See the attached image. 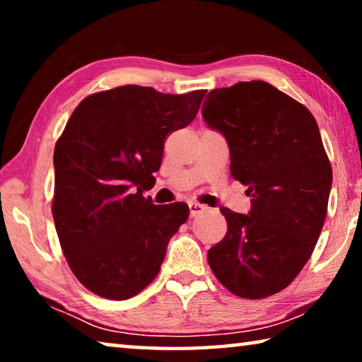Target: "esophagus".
<instances>
[{"label":"esophagus","instance_id":"esophagus-1","mask_svg":"<svg viewBox=\"0 0 362 362\" xmlns=\"http://www.w3.org/2000/svg\"><path fill=\"white\" fill-rule=\"evenodd\" d=\"M188 207H189V217H196V216H199L201 212H204V211L207 209L206 206L199 204V203H189V204H188Z\"/></svg>","mask_w":362,"mask_h":362}]
</instances>
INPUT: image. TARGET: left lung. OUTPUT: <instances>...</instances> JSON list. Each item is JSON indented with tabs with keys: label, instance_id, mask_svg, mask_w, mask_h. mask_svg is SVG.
Returning <instances> with one entry per match:
<instances>
[{
	"label": "left lung",
	"instance_id": "obj_1",
	"mask_svg": "<svg viewBox=\"0 0 362 362\" xmlns=\"http://www.w3.org/2000/svg\"><path fill=\"white\" fill-rule=\"evenodd\" d=\"M203 118L225 137L249 214L222 207L228 231L209 249L216 278L238 297L265 298L296 279L321 235L332 168L313 115L265 81L214 89Z\"/></svg>",
	"mask_w": 362,
	"mask_h": 362
}]
</instances>
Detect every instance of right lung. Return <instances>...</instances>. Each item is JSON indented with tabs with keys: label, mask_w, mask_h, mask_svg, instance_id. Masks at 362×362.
<instances>
[{
	"label": "right lung",
	"mask_w": 362,
	"mask_h": 362,
	"mask_svg": "<svg viewBox=\"0 0 362 362\" xmlns=\"http://www.w3.org/2000/svg\"><path fill=\"white\" fill-rule=\"evenodd\" d=\"M206 90L174 95L127 84L79 103L54 150L52 217L64 255L86 289L127 300L156 278L185 203L144 196L168 134L188 126Z\"/></svg>",
	"instance_id": "add662e5"
}]
</instances>
